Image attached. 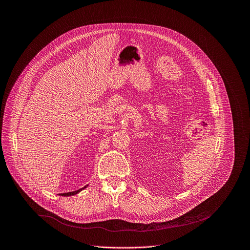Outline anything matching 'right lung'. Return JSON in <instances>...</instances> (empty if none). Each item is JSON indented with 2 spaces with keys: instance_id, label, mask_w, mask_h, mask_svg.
Wrapping results in <instances>:
<instances>
[{
  "instance_id": "obj_1",
  "label": "right lung",
  "mask_w": 250,
  "mask_h": 250,
  "mask_svg": "<svg viewBox=\"0 0 250 250\" xmlns=\"http://www.w3.org/2000/svg\"><path fill=\"white\" fill-rule=\"evenodd\" d=\"M88 187V185H86L85 187H83V188H81V189H79V190H76V191H73V192H68V193H62V194H59L60 196H64V197H69V196H74V195H76V194H78V193H80L82 190H84L85 188H87Z\"/></svg>"
}]
</instances>
